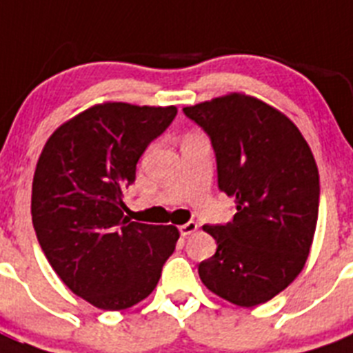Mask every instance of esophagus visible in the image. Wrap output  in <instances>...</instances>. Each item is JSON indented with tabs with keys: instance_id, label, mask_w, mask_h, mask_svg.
<instances>
[{
	"instance_id": "34e87169",
	"label": "esophagus",
	"mask_w": 353,
	"mask_h": 353,
	"mask_svg": "<svg viewBox=\"0 0 353 353\" xmlns=\"http://www.w3.org/2000/svg\"><path fill=\"white\" fill-rule=\"evenodd\" d=\"M180 233H182V236H189L191 233H194L196 230H198V224L194 223V221H189V223L182 224V226L179 228Z\"/></svg>"
}]
</instances>
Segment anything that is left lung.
Masks as SVG:
<instances>
[{"mask_svg":"<svg viewBox=\"0 0 353 353\" xmlns=\"http://www.w3.org/2000/svg\"><path fill=\"white\" fill-rule=\"evenodd\" d=\"M183 113L210 136L219 189L236 205L232 223L203 226L217 251L199 263V277L232 304H263L310 256L320 203L313 152L286 114L244 93L187 105Z\"/></svg>","mask_w":353,"mask_h":353,"instance_id":"1","label":"left lung"}]
</instances>
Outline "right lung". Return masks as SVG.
<instances>
[{
    "label": "right lung",
    "mask_w": 353,
    "mask_h": 353,
    "mask_svg": "<svg viewBox=\"0 0 353 353\" xmlns=\"http://www.w3.org/2000/svg\"><path fill=\"white\" fill-rule=\"evenodd\" d=\"M174 117V105H92L51 134L37 162L31 217L40 248L61 281L99 310L148 297L174 251L176 228L123 215L139 157Z\"/></svg>",
    "instance_id": "right-lung-1"
}]
</instances>
